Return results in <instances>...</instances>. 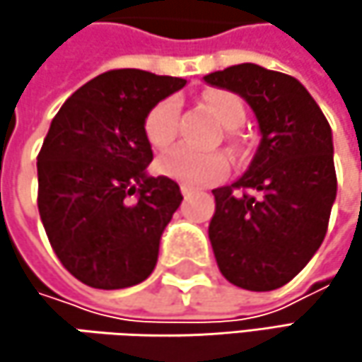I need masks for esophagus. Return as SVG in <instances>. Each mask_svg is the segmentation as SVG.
<instances>
[{
    "label": "esophagus",
    "instance_id": "1",
    "mask_svg": "<svg viewBox=\"0 0 362 362\" xmlns=\"http://www.w3.org/2000/svg\"><path fill=\"white\" fill-rule=\"evenodd\" d=\"M180 190H182V194H184V197H186V199H188V197H190V194H192V188H190V186H186V184H182V186H180Z\"/></svg>",
    "mask_w": 362,
    "mask_h": 362
}]
</instances>
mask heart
<instances>
[{
  "mask_svg": "<svg viewBox=\"0 0 362 362\" xmlns=\"http://www.w3.org/2000/svg\"><path fill=\"white\" fill-rule=\"evenodd\" d=\"M201 105L209 110L224 127H239L245 121L243 103L224 90H207L201 96ZM178 119H180V103L176 98H163L148 110L144 119V136L155 151H168L178 138ZM159 170L182 182L186 186H209L222 180L228 170L230 161L224 153L211 151L201 153L188 146H178L172 153L163 155L159 161Z\"/></svg>",
  "mask_w": 362,
  "mask_h": 362,
  "instance_id": "1",
  "label": "heart"
}]
</instances>
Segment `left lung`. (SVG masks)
Instances as JSON below:
<instances>
[{"instance_id":"8db88e82","label":"left lung","mask_w":362,"mask_h":362,"mask_svg":"<svg viewBox=\"0 0 362 362\" xmlns=\"http://www.w3.org/2000/svg\"><path fill=\"white\" fill-rule=\"evenodd\" d=\"M205 81L245 98L262 134L243 178L211 190L209 241L218 268L241 289H279L327 235L337 190L329 121L308 90L279 71L243 62Z\"/></svg>"}]
</instances>
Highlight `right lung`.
<instances>
[{
	"label": "right lung",
	"mask_w": 362,
	"mask_h": 362,
	"mask_svg": "<svg viewBox=\"0 0 362 362\" xmlns=\"http://www.w3.org/2000/svg\"><path fill=\"white\" fill-rule=\"evenodd\" d=\"M186 79L140 69L107 71L52 119L37 155V207L60 264L94 289L142 283L180 207V186L146 176L144 119Z\"/></svg>",
	"instance_id": "add662e5"
}]
</instances>
